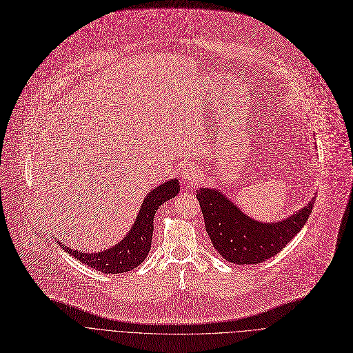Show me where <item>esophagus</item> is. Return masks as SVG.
<instances>
[{
  "instance_id": "esophagus-1",
  "label": "esophagus",
  "mask_w": 353,
  "mask_h": 353,
  "mask_svg": "<svg viewBox=\"0 0 353 353\" xmlns=\"http://www.w3.org/2000/svg\"><path fill=\"white\" fill-rule=\"evenodd\" d=\"M181 179L184 183H194L199 179V173L196 169H193L192 165L184 167L181 170Z\"/></svg>"
}]
</instances>
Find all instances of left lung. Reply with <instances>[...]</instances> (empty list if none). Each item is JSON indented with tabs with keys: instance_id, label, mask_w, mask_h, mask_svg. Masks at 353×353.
<instances>
[{
	"instance_id": "obj_1",
	"label": "left lung",
	"mask_w": 353,
	"mask_h": 353,
	"mask_svg": "<svg viewBox=\"0 0 353 353\" xmlns=\"http://www.w3.org/2000/svg\"><path fill=\"white\" fill-rule=\"evenodd\" d=\"M196 197L213 248L236 265H256L279 253L305 226L314 205L312 199L290 217L262 223L239 210L220 190L201 188Z\"/></svg>"
}]
</instances>
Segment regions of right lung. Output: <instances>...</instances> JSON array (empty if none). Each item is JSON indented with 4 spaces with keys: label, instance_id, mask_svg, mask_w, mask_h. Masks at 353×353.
Listing matches in <instances>:
<instances>
[{
    "label": "right lung",
    "instance_id": "obj_1",
    "mask_svg": "<svg viewBox=\"0 0 353 353\" xmlns=\"http://www.w3.org/2000/svg\"><path fill=\"white\" fill-rule=\"evenodd\" d=\"M180 192L179 180L173 179L150 190L143 201L141 209L125 237L116 246L99 253H83L71 248L60 246L81 263L108 274H120L137 268L150 252L153 237V219L157 209L167 200L173 199Z\"/></svg>",
    "mask_w": 353,
    "mask_h": 353
}]
</instances>
